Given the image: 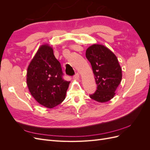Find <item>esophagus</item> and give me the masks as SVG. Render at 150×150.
<instances>
[{
    "label": "esophagus",
    "instance_id": "obj_1",
    "mask_svg": "<svg viewBox=\"0 0 150 150\" xmlns=\"http://www.w3.org/2000/svg\"><path fill=\"white\" fill-rule=\"evenodd\" d=\"M80 78V76L78 73H76L74 76H73V79H79Z\"/></svg>",
    "mask_w": 150,
    "mask_h": 150
}]
</instances>
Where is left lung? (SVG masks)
<instances>
[{
    "label": "left lung",
    "instance_id": "left-lung-1",
    "mask_svg": "<svg viewBox=\"0 0 150 150\" xmlns=\"http://www.w3.org/2000/svg\"><path fill=\"white\" fill-rule=\"evenodd\" d=\"M92 66L97 89L89 97L99 103L110 101L115 95L122 78V70L114 53L103 45L94 44L86 51Z\"/></svg>",
    "mask_w": 150,
    "mask_h": 150
}]
</instances>
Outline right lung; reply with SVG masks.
<instances>
[{
  "label": "right lung",
  "mask_w": 150,
  "mask_h": 150,
  "mask_svg": "<svg viewBox=\"0 0 150 150\" xmlns=\"http://www.w3.org/2000/svg\"><path fill=\"white\" fill-rule=\"evenodd\" d=\"M61 65L48 45L40 46L27 72L30 94L41 105L52 108L64 100L70 81L63 79Z\"/></svg>",
  "instance_id": "obj_1"
}]
</instances>
